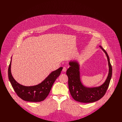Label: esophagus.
Wrapping results in <instances>:
<instances>
[{"label":"esophagus","instance_id":"obj_1","mask_svg":"<svg viewBox=\"0 0 122 122\" xmlns=\"http://www.w3.org/2000/svg\"><path fill=\"white\" fill-rule=\"evenodd\" d=\"M62 71H64V72H66V67H63V69H62Z\"/></svg>","mask_w":122,"mask_h":122}]
</instances>
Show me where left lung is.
Instances as JSON below:
<instances>
[{
  "label": "left lung",
  "mask_w": 122,
  "mask_h": 122,
  "mask_svg": "<svg viewBox=\"0 0 122 122\" xmlns=\"http://www.w3.org/2000/svg\"><path fill=\"white\" fill-rule=\"evenodd\" d=\"M99 47L106 55L109 67L108 77L105 82L101 86L93 88H88L83 86L80 80L79 65L77 61L69 62L71 66L67 69L66 72L68 79L69 90L73 98L77 101L81 103L97 101L105 95L108 88L112 76V67L107 52L101 46Z\"/></svg>",
  "instance_id": "obj_1"
}]
</instances>
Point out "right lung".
<instances>
[{"label":"right lung","mask_w":122,"mask_h":122,"mask_svg":"<svg viewBox=\"0 0 122 122\" xmlns=\"http://www.w3.org/2000/svg\"><path fill=\"white\" fill-rule=\"evenodd\" d=\"M11 59L8 68V77L12 87L18 96L25 101L29 102H41L48 96L52 86L60 75L63 67H60L54 71L41 83L31 86H25L17 82L11 73Z\"/></svg>","instance_id":"right-lung-1"}]
</instances>
